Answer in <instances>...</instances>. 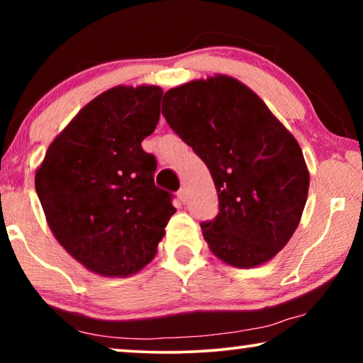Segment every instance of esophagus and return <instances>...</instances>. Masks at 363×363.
Segmentation results:
<instances>
[{
    "label": "esophagus",
    "mask_w": 363,
    "mask_h": 363,
    "mask_svg": "<svg viewBox=\"0 0 363 363\" xmlns=\"http://www.w3.org/2000/svg\"><path fill=\"white\" fill-rule=\"evenodd\" d=\"M177 196H179V200L182 201V203H186V200H187V189L186 187H181L179 192H177Z\"/></svg>",
    "instance_id": "1"
}]
</instances>
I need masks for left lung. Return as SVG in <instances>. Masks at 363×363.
Listing matches in <instances>:
<instances>
[{"label": "left lung", "mask_w": 363, "mask_h": 363, "mask_svg": "<svg viewBox=\"0 0 363 363\" xmlns=\"http://www.w3.org/2000/svg\"><path fill=\"white\" fill-rule=\"evenodd\" d=\"M162 113L216 186L219 213L201 224L213 255L240 269L272 259L296 230L309 192L298 140L259 96L227 75L167 91Z\"/></svg>", "instance_id": "left-lung-1"}]
</instances>
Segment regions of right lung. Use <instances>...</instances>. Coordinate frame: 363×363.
<instances>
[{
	"label": "right lung",
	"mask_w": 363,
	"mask_h": 363,
	"mask_svg": "<svg viewBox=\"0 0 363 363\" xmlns=\"http://www.w3.org/2000/svg\"><path fill=\"white\" fill-rule=\"evenodd\" d=\"M158 86H115L79 110L48 147L35 189L64 250L104 277H128L157 253L176 213L153 182L143 140L160 120Z\"/></svg>",
	"instance_id": "obj_1"
}]
</instances>
